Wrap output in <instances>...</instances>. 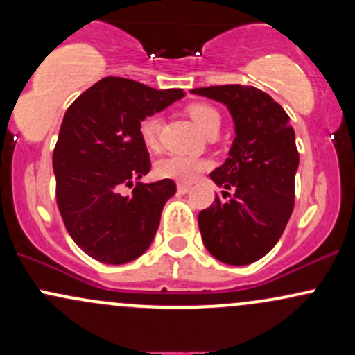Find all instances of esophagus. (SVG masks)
<instances>
[{"label": "esophagus", "instance_id": "1", "mask_svg": "<svg viewBox=\"0 0 355 355\" xmlns=\"http://www.w3.org/2000/svg\"><path fill=\"white\" fill-rule=\"evenodd\" d=\"M178 193H182V195H185V193H189L190 191V189H191V185H189V183H178Z\"/></svg>", "mask_w": 355, "mask_h": 355}]
</instances>
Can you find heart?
I'll use <instances>...</instances> for the list:
<instances>
[{"label": "heart", "instance_id": "b5f03b06", "mask_svg": "<svg viewBox=\"0 0 355 355\" xmlns=\"http://www.w3.org/2000/svg\"><path fill=\"white\" fill-rule=\"evenodd\" d=\"M189 115L193 123L202 130L203 133L211 126L220 125V113L214 107L207 103H195L189 108ZM140 138L141 141L148 146V148H155L160 140V130H162V116L158 113H152V115L145 116L140 121ZM210 164L205 158L191 157V155H182L173 153L168 157L158 160L155 172L158 177L170 178V180H177L182 183H190L197 180L200 175L209 168Z\"/></svg>", "mask_w": 355, "mask_h": 355}]
</instances>
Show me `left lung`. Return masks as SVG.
<instances>
[{
	"mask_svg": "<svg viewBox=\"0 0 355 355\" xmlns=\"http://www.w3.org/2000/svg\"><path fill=\"white\" fill-rule=\"evenodd\" d=\"M191 93L225 105L235 128L229 158L210 173L215 185L235 193L227 203L215 197L198 214L203 245L220 262L248 266L275 247L294 210L295 132L285 110L255 87L222 85Z\"/></svg>",
	"mask_w": 355,
	"mask_h": 355,
	"instance_id": "1",
	"label": "left lung"
}]
</instances>
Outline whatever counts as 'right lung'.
<instances>
[{
  "label": "right lung",
  "instance_id": "right-lung-1",
  "mask_svg": "<svg viewBox=\"0 0 355 355\" xmlns=\"http://www.w3.org/2000/svg\"><path fill=\"white\" fill-rule=\"evenodd\" d=\"M183 96L178 88L155 89L108 76L64 113L53 152L56 203L70 237L98 262L121 266L152 245L177 185L170 178L138 182L150 172L138 126ZM123 184L136 185L132 196L119 193Z\"/></svg>",
  "mask_w": 355,
  "mask_h": 355
}]
</instances>
